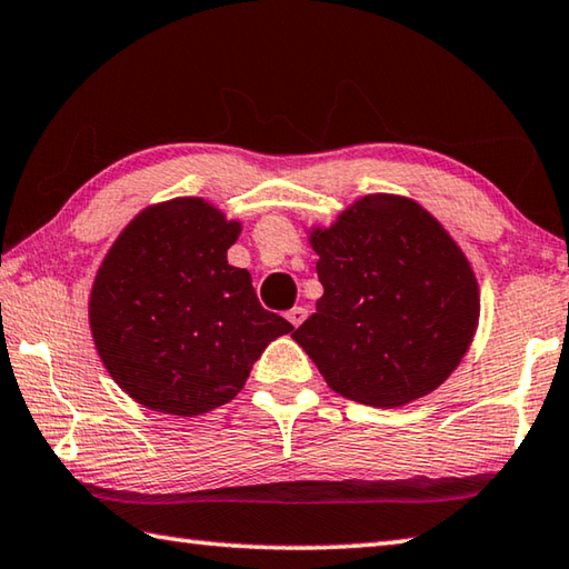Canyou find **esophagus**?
I'll use <instances>...</instances> for the list:
<instances>
[{
    "label": "esophagus",
    "mask_w": 569,
    "mask_h": 569,
    "mask_svg": "<svg viewBox=\"0 0 569 569\" xmlns=\"http://www.w3.org/2000/svg\"><path fill=\"white\" fill-rule=\"evenodd\" d=\"M284 317L289 319V325H292V327H299V325H302V321L307 319V309H305V307H292Z\"/></svg>",
    "instance_id": "34e87169"
}]
</instances>
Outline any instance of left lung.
<instances>
[{
    "label": "left lung",
    "mask_w": 569,
    "mask_h": 569,
    "mask_svg": "<svg viewBox=\"0 0 569 569\" xmlns=\"http://www.w3.org/2000/svg\"><path fill=\"white\" fill-rule=\"evenodd\" d=\"M325 295L292 339L337 393L396 409L438 389L473 341L480 295L468 257L411 198H359L309 230Z\"/></svg>",
    "instance_id": "1"
}]
</instances>
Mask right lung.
<instances>
[{"mask_svg": "<svg viewBox=\"0 0 569 569\" xmlns=\"http://www.w3.org/2000/svg\"><path fill=\"white\" fill-rule=\"evenodd\" d=\"M242 224L202 198L138 212L96 272L93 345L146 409L200 416L240 393L252 363L295 327L260 305L248 270L228 264Z\"/></svg>", "mask_w": 569, "mask_h": 569, "instance_id": "add662e5", "label": "right lung"}]
</instances>
